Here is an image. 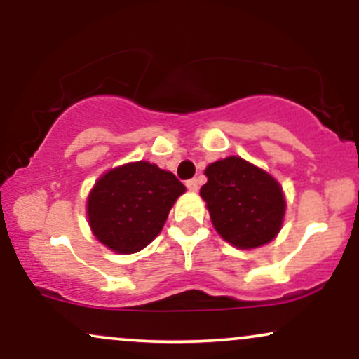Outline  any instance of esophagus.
Segmentation results:
<instances>
[{
  "label": "esophagus",
  "instance_id": "34e87169",
  "mask_svg": "<svg viewBox=\"0 0 359 359\" xmlns=\"http://www.w3.org/2000/svg\"><path fill=\"white\" fill-rule=\"evenodd\" d=\"M185 185H187V189L191 192H196L197 189H199V182H197V179H191V180H187V182H185Z\"/></svg>",
  "mask_w": 359,
  "mask_h": 359
}]
</instances>
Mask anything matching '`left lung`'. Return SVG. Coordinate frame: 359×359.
<instances>
[{
	"label": "left lung",
	"mask_w": 359,
	"mask_h": 359,
	"mask_svg": "<svg viewBox=\"0 0 359 359\" xmlns=\"http://www.w3.org/2000/svg\"><path fill=\"white\" fill-rule=\"evenodd\" d=\"M201 197L216 231L241 250L258 248L277 236L285 214L282 187L270 174L241 156L217 160L205 168Z\"/></svg>",
	"instance_id": "obj_1"
}]
</instances>
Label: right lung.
Segmentation results:
<instances>
[{
    "instance_id": "obj_1",
    "label": "right lung",
    "mask_w": 359,
    "mask_h": 359,
    "mask_svg": "<svg viewBox=\"0 0 359 359\" xmlns=\"http://www.w3.org/2000/svg\"><path fill=\"white\" fill-rule=\"evenodd\" d=\"M184 184L150 162H131L106 172L88 197L94 236L121 255L137 253L158 236Z\"/></svg>"
}]
</instances>
